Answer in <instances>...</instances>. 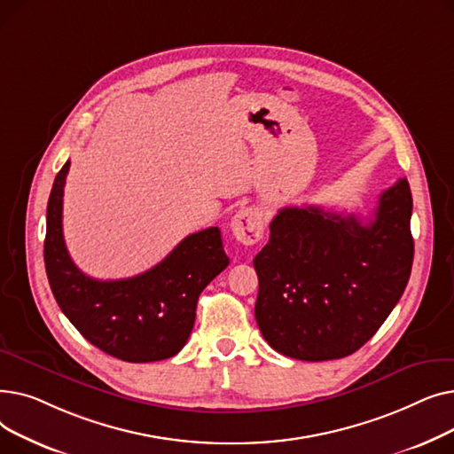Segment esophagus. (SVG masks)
<instances>
[{
  "instance_id": "obj_1",
  "label": "esophagus",
  "mask_w": 454,
  "mask_h": 454,
  "mask_svg": "<svg viewBox=\"0 0 454 454\" xmlns=\"http://www.w3.org/2000/svg\"><path fill=\"white\" fill-rule=\"evenodd\" d=\"M231 233L243 245H255L263 239L265 221L257 207H243L231 219Z\"/></svg>"
}]
</instances>
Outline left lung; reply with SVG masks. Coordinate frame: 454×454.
Wrapping results in <instances>:
<instances>
[{
	"instance_id": "obj_1",
	"label": "left lung",
	"mask_w": 454,
	"mask_h": 454,
	"mask_svg": "<svg viewBox=\"0 0 454 454\" xmlns=\"http://www.w3.org/2000/svg\"><path fill=\"white\" fill-rule=\"evenodd\" d=\"M412 193L399 178L373 219L318 206L283 207L255 259V320L265 340L300 361L342 359L364 346L407 287Z\"/></svg>"
}]
</instances>
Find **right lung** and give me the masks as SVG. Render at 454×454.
Here are the masks:
<instances>
[{
    "label": "right lung",
    "instance_id": "add662e5",
    "mask_svg": "<svg viewBox=\"0 0 454 454\" xmlns=\"http://www.w3.org/2000/svg\"><path fill=\"white\" fill-rule=\"evenodd\" d=\"M69 160L59 171L43 241L45 272L67 320L101 351L127 363L169 359L187 342L200 293L230 263L221 230L187 235L151 270L127 279H93L71 261L62 235V197Z\"/></svg>",
    "mask_w": 454,
    "mask_h": 454
}]
</instances>
